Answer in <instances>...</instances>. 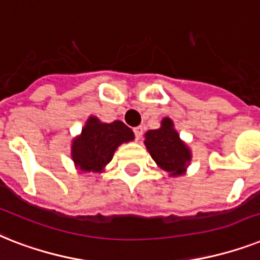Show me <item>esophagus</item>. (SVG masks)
Instances as JSON below:
<instances>
[{
    "label": "esophagus",
    "instance_id": "obj_1",
    "mask_svg": "<svg viewBox=\"0 0 260 260\" xmlns=\"http://www.w3.org/2000/svg\"><path fill=\"white\" fill-rule=\"evenodd\" d=\"M134 132H135V136H136V139L139 140L141 137V135H143V128L141 126H136V128H134Z\"/></svg>",
    "mask_w": 260,
    "mask_h": 260
}]
</instances>
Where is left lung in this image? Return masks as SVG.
I'll use <instances>...</instances> for the list:
<instances>
[{
  "instance_id": "1",
  "label": "left lung",
  "mask_w": 260,
  "mask_h": 260,
  "mask_svg": "<svg viewBox=\"0 0 260 260\" xmlns=\"http://www.w3.org/2000/svg\"><path fill=\"white\" fill-rule=\"evenodd\" d=\"M144 144L157 167L166 171L170 178H176L187 172V167L191 164L192 152L180 139L170 117H164L157 129L145 132Z\"/></svg>"
}]
</instances>
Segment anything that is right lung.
I'll return each instance as SVG.
<instances>
[{
    "mask_svg": "<svg viewBox=\"0 0 260 260\" xmlns=\"http://www.w3.org/2000/svg\"><path fill=\"white\" fill-rule=\"evenodd\" d=\"M135 139L131 128L123 121L103 123L96 116H89L81 134L72 140L71 156L80 174H101L123 143Z\"/></svg>",
    "mask_w": 260,
    "mask_h": 260,
    "instance_id": "right-lung-1",
    "label": "right lung"
}]
</instances>
